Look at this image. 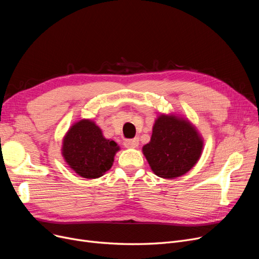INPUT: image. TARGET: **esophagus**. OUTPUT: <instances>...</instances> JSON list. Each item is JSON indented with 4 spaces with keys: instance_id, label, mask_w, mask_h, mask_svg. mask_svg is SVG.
<instances>
[{
    "instance_id": "obj_1",
    "label": "esophagus",
    "mask_w": 259,
    "mask_h": 259,
    "mask_svg": "<svg viewBox=\"0 0 259 259\" xmlns=\"http://www.w3.org/2000/svg\"><path fill=\"white\" fill-rule=\"evenodd\" d=\"M124 146L127 148H137L139 146V139H131V140H125L124 141Z\"/></svg>"
}]
</instances>
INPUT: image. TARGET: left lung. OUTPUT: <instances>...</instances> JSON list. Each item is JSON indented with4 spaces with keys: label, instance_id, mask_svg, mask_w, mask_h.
<instances>
[{
    "label": "left lung",
    "instance_id": "8db88e82",
    "mask_svg": "<svg viewBox=\"0 0 259 259\" xmlns=\"http://www.w3.org/2000/svg\"><path fill=\"white\" fill-rule=\"evenodd\" d=\"M202 141L188 120L161 114L151 141L143 147L152 171L162 179H174L191 169L200 157Z\"/></svg>",
    "mask_w": 259,
    "mask_h": 259
}]
</instances>
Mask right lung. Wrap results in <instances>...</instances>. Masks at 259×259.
Wrapping results in <instances>:
<instances>
[{"label": "right lung", "instance_id": "add662e5", "mask_svg": "<svg viewBox=\"0 0 259 259\" xmlns=\"http://www.w3.org/2000/svg\"><path fill=\"white\" fill-rule=\"evenodd\" d=\"M118 149L114 141L103 137L93 121L83 119L66 134L63 155L67 164L81 178L98 179L111 168Z\"/></svg>", "mask_w": 259, "mask_h": 259}]
</instances>
